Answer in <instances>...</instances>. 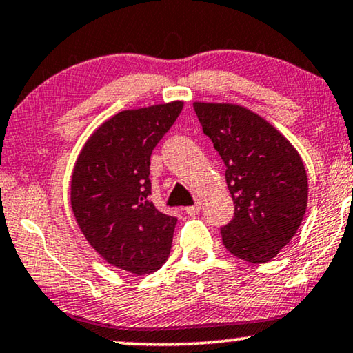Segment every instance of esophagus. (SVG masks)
I'll return each instance as SVG.
<instances>
[{
    "mask_svg": "<svg viewBox=\"0 0 353 353\" xmlns=\"http://www.w3.org/2000/svg\"><path fill=\"white\" fill-rule=\"evenodd\" d=\"M199 212H201V202H196V203H194V205L186 207V213L191 214V216H194V214H197Z\"/></svg>",
    "mask_w": 353,
    "mask_h": 353,
    "instance_id": "1",
    "label": "esophagus"
}]
</instances>
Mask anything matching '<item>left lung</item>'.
Instances as JSON below:
<instances>
[{"label":"left lung","instance_id":"obj_1","mask_svg":"<svg viewBox=\"0 0 353 353\" xmlns=\"http://www.w3.org/2000/svg\"><path fill=\"white\" fill-rule=\"evenodd\" d=\"M202 130L226 165L236 203L232 221L221 228L234 256L268 263L301 226L307 208V173L296 148L252 110L232 103L194 101Z\"/></svg>","mask_w":353,"mask_h":353}]
</instances>
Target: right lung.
Here are the masks:
<instances>
[{
  "label": "right lung",
  "instance_id": "obj_1",
  "mask_svg": "<svg viewBox=\"0 0 353 353\" xmlns=\"http://www.w3.org/2000/svg\"><path fill=\"white\" fill-rule=\"evenodd\" d=\"M183 101L124 110L97 127L71 173V208L90 247L135 275L156 272L170 253L176 218L150 201V159Z\"/></svg>",
  "mask_w": 353,
  "mask_h": 353
}]
</instances>
